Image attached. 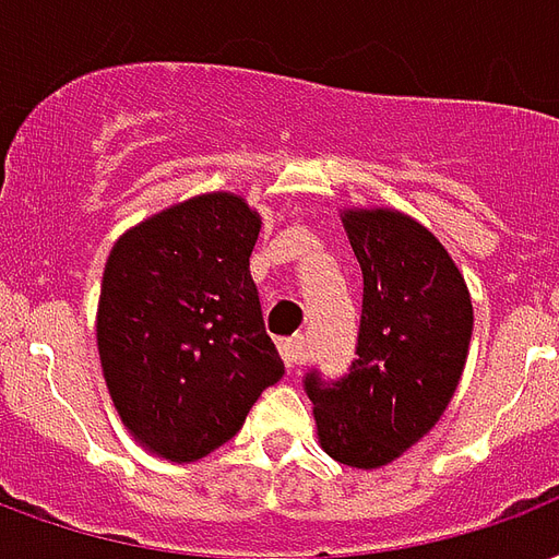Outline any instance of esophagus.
I'll list each match as a JSON object with an SVG mask.
<instances>
[{
    "instance_id": "obj_1",
    "label": "esophagus",
    "mask_w": 559,
    "mask_h": 559,
    "mask_svg": "<svg viewBox=\"0 0 559 559\" xmlns=\"http://www.w3.org/2000/svg\"><path fill=\"white\" fill-rule=\"evenodd\" d=\"M281 355H284L287 367H299L305 361V337H287V341H281Z\"/></svg>"
}]
</instances>
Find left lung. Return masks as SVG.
<instances>
[{"instance_id": "obj_1", "label": "left lung", "mask_w": 559, "mask_h": 559, "mask_svg": "<svg viewBox=\"0 0 559 559\" xmlns=\"http://www.w3.org/2000/svg\"><path fill=\"white\" fill-rule=\"evenodd\" d=\"M361 263L358 358L341 382L305 379L322 450L349 468H382L436 427L468 358V284L432 230L391 206L343 210Z\"/></svg>"}]
</instances>
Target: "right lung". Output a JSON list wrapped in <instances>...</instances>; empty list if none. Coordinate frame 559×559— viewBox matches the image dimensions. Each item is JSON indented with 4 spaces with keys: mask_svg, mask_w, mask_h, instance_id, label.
<instances>
[{
    "mask_svg": "<svg viewBox=\"0 0 559 559\" xmlns=\"http://www.w3.org/2000/svg\"><path fill=\"white\" fill-rule=\"evenodd\" d=\"M258 234L246 198L206 192L109 251L97 305L106 388L132 438L168 462L222 448L284 376L248 272Z\"/></svg>",
    "mask_w": 559,
    "mask_h": 559,
    "instance_id": "right-lung-1",
    "label": "right lung"
}]
</instances>
